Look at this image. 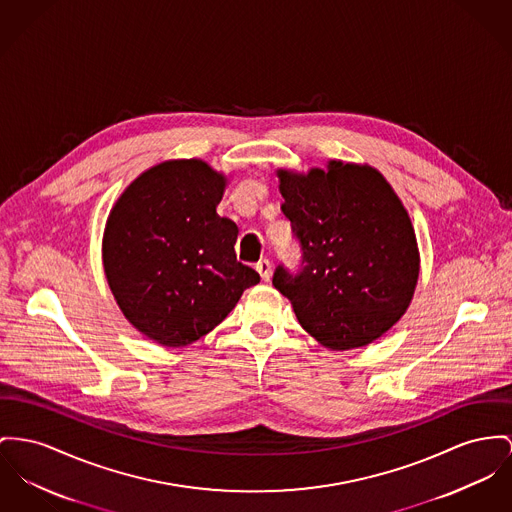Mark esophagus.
I'll return each instance as SVG.
<instances>
[{
  "instance_id": "34e87169",
  "label": "esophagus",
  "mask_w": 512,
  "mask_h": 512,
  "mask_svg": "<svg viewBox=\"0 0 512 512\" xmlns=\"http://www.w3.org/2000/svg\"><path fill=\"white\" fill-rule=\"evenodd\" d=\"M256 272L260 273L262 281H270V277H272V264H270V260H260L256 264Z\"/></svg>"
}]
</instances>
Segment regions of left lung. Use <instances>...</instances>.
<instances>
[{
  "label": "left lung",
  "mask_w": 512,
  "mask_h": 512,
  "mask_svg": "<svg viewBox=\"0 0 512 512\" xmlns=\"http://www.w3.org/2000/svg\"><path fill=\"white\" fill-rule=\"evenodd\" d=\"M279 180L301 264L297 272L279 264L273 287L330 349L380 338L406 312L419 275L408 211L371 167L332 161L307 176L279 171Z\"/></svg>",
  "instance_id": "obj_1"
}]
</instances>
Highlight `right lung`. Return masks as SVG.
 <instances>
[{"mask_svg":"<svg viewBox=\"0 0 512 512\" xmlns=\"http://www.w3.org/2000/svg\"><path fill=\"white\" fill-rule=\"evenodd\" d=\"M225 178L204 161H169L136 178L112 207L104 272L141 334L169 347L221 324L260 275L237 262L239 227L217 215Z\"/></svg>","mask_w":512,"mask_h":512,"instance_id":"add662e5","label":"right lung"}]
</instances>
